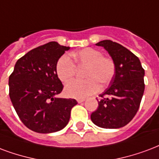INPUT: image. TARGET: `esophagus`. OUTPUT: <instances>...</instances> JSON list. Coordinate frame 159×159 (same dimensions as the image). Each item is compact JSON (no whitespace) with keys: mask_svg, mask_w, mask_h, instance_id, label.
<instances>
[{"mask_svg":"<svg viewBox=\"0 0 159 159\" xmlns=\"http://www.w3.org/2000/svg\"><path fill=\"white\" fill-rule=\"evenodd\" d=\"M83 101H85V98H78V99H77V102H78V103H83Z\"/></svg>","mask_w":159,"mask_h":159,"instance_id":"34e87169","label":"esophagus"}]
</instances>
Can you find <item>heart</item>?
I'll return each instance as SVG.
<instances>
[{"instance_id": "heart-1", "label": "heart", "mask_w": 159, "mask_h": 159, "mask_svg": "<svg viewBox=\"0 0 159 159\" xmlns=\"http://www.w3.org/2000/svg\"><path fill=\"white\" fill-rule=\"evenodd\" d=\"M73 61L67 55L61 56L56 62V71L63 83H67L76 74V66H85L84 80H75L66 86L65 93L68 97L83 98L93 94L109 84L116 75V66L114 60L103 56L101 51L93 48H85L70 54Z\"/></svg>"}]
</instances>
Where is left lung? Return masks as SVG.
<instances>
[{"label":"left lung","instance_id":"8db88e82","mask_svg":"<svg viewBox=\"0 0 159 159\" xmlns=\"http://www.w3.org/2000/svg\"><path fill=\"white\" fill-rule=\"evenodd\" d=\"M96 45L109 52L116 70L109 88L99 95L98 107L92 113L91 120L102 128L123 127L138 111L145 89V71L138 57L121 44L106 39Z\"/></svg>","mask_w":159,"mask_h":159}]
</instances>
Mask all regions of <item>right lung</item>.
Returning a JSON list of instances; mask_svg holds the SVG:
<instances>
[{"label":"right lung","mask_w":159,"mask_h":159,"mask_svg":"<svg viewBox=\"0 0 159 159\" xmlns=\"http://www.w3.org/2000/svg\"><path fill=\"white\" fill-rule=\"evenodd\" d=\"M70 47L52 41L30 50L18 60L9 76V96L17 116L38 133H52L68 124L77 102L56 95L63 89L56 71L59 58Z\"/></svg>","instance_id":"obj_1"}]
</instances>
